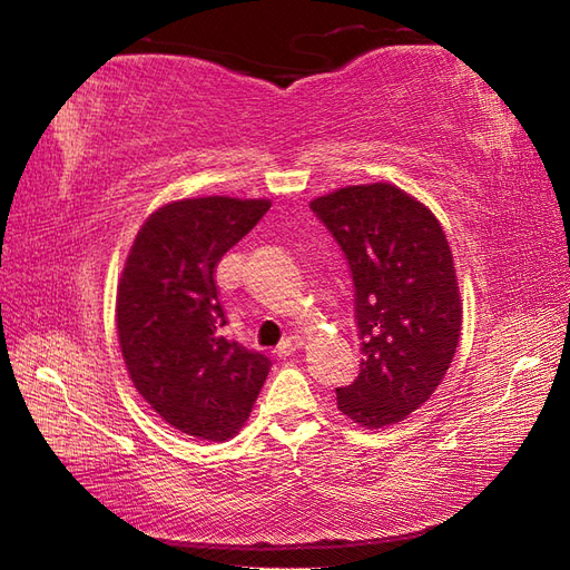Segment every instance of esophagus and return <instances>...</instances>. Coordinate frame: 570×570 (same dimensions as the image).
<instances>
[{"label":"esophagus","mask_w":570,"mask_h":570,"mask_svg":"<svg viewBox=\"0 0 570 570\" xmlns=\"http://www.w3.org/2000/svg\"><path fill=\"white\" fill-rule=\"evenodd\" d=\"M301 345H303V341L301 338H296V336H288L286 341H282V345L277 347V355L282 357V360H286V357H291V355H296L298 351H301Z\"/></svg>","instance_id":"esophagus-1"}]
</instances>
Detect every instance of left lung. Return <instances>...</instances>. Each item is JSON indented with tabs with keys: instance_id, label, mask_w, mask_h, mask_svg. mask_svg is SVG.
<instances>
[{
	"instance_id": "8db88e82",
	"label": "left lung",
	"mask_w": 570,
	"mask_h": 570,
	"mask_svg": "<svg viewBox=\"0 0 570 570\" xmlns=\"http://www.w3.org/2000/svg\"><path fill=\"white\" fill-rule=\"evenodd\" d=\"M341 246L355 288L360 374L338 410L381 429L419 410L443 381L462 332L452 250L435 215L395 185H360L309 204Z\"/></svg>"
}]
</instances>
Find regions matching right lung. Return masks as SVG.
Here are the masks:
<instances>
[{
	"instance_id": "right-lung-1",
	"label": "right lung",
	"mask_w": 570,
	"mask_h": 570,
	"mask_svg": "<svg viewBox=\"0 0 570 570\" xmlns=\"http://www.w3.org/2000/svg\"><path fill=\"white\" fill-rule=\"evenodd\" d=\"M267 198L173 200L141 225L118 284V338L141 397L177 431L227 440L250 416L269 357L229 341L215 267Z\"/></svg>"
}]
</instances>
